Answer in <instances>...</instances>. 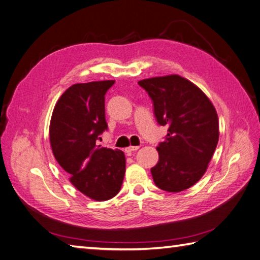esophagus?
<instances>
[{"label": "esophagus", "mask_w": 260, "mask_h": 260, "mask_svg": "<svg viewBox=\"0 0 260 260\" xmlns=\"http://www.w3.org/2000/svg\"><path fill=\"white\" fill-rule=\"evenodd\" d=\"M140 149V146H128V148H126V153L127 154H132L133 152H135V151H138Z\"/></svg>", "instance_id": "esophagus-1"}]
</instances>
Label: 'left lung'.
<instances>
[{
    "instance_id": "left-lung-1",
    "label": "left lung",
    "mask_w": 260,
    "mask_h": 260,
    "mask_svg": "<svg viewBox=\"0 0 260 260\" xmlns=\"http://www.w3.org/2000/svg\"><path fill=\"white\" fill-rule=\"evenodd\" d=\"M153 101L160 125H168L157 146L159 161L151 168L154 184L167 192H181L200 181L219 138L217 111L196 84L179 75L139 82Z\"/></svg>"
}]
</instances>
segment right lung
I'll use <instances>...</instances> for the list:
<instances>
[{"label": "right lung", "mask_w": 260, "mask_h": 260, "mask_svg": "<svg viewBox=\"0 0 260 260\" xmlns=\"http://www.w3.org/2000/svg\"><path fill=\"white\" fill-rule=\"evenodd\" d=\"M115 81L74 84L56 101L50 121V143L56 161L79 192L106 201L120 191L126 171L121 150L96 145L108 128L105 94Z\"/></svg>", "instance_id": "obj_1"}]
</instances>
